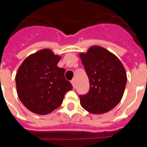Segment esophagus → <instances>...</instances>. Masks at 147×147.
Segmentation results:
<instances>
[{"instance_id":"esophagus-1","label":"esophagus","mask_w":147,"mask_h":147,"mask_svg":"<svg viewBox=\"0 0 147 147\" xmlns=\"http://www.w3.org/2000/svg\"><path fill=\"white\" fill-rule=\"evenodd\" d=\"M71 85H72L73 88H76V81H75V79H72V80L71 81Z\"/></svg>"}]
</instances>
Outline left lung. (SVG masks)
<instances>
[{
	"instance_id": "8db88e82",
	"label": "left lung",
	"mask_w": 147,
	"mask_h": 147,
	"mask_svg": "<svg viewBox=\"0 0 147 147\" xmlns=\"http://www.w3.org/2000/svg\"><path fill=\"white\" fill-rule=\"evenodd\" d=\"M79 56L90 83L88 93L79 95L82 107L91 114L110 111L121 101L125 90L127 73L123 64L99 46H92Z\"/></svg>"
}]
</instances>
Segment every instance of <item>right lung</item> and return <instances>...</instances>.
Masks as SVG:
<instances>
[{
	"mask_svg": "<svg viewBox=\"0 0 147 147\" xmlns=\"http://www.w3.org/2000/svg\"><path fill=\"white\" fill-rule=\"evenodd\" d=\"M61 56L42 49L26 57L16 74L17 95L34 114L45 115L62 105L72 85L65 78V69L57 66Z\"/></svg>",
	"mask_w": 147,
	"mask_h": 147,
	"instance_id": "1",
	"label": "right lung"
}]
</instances>
